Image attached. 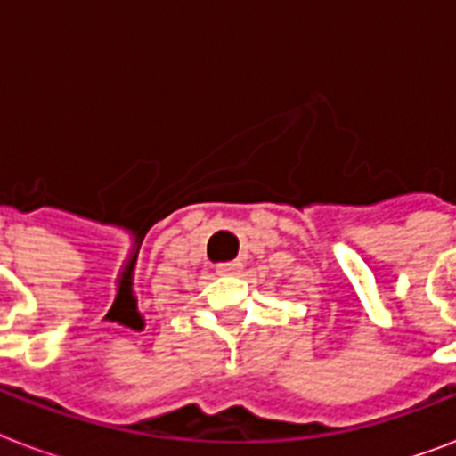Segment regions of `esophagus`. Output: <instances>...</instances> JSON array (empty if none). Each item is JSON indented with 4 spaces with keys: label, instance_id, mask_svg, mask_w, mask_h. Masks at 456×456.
Returning a JSON list of instances; mask_svg holds the SVG:
<instances>
[{
    "label": "esophagus",
    "instance_id": "34e87169",
    "mask_svg": "<svg viewBox=\"0 0 456 456\" xmlns=\"http://www.w3.org/2000/svg\"><path fill=\"white\" fill-rule=\"evenodd\" d=\"M243 265L239 260H232V263H222L217 265V274H236V272L241 270Z\"/></svg>",
    "mask_w": 456,
    "mask_h": 456
}]
</instances>
